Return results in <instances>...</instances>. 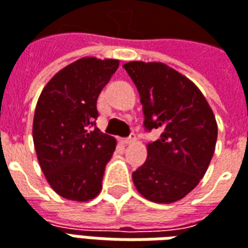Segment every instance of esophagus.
<instances>
[{
    "mask_svg": "<svg viewBox=\"0 0 248 248\" xmlns=\"http://www.w3.org/2000/svg\"><path fill=\"white\" fill-rule=\"evenodd\" d=\"M134 141H136V136H134V134H131V136L127 137V138H122V140H121V142H122L124 145H129V143H133Z\"/></svg>",
    "mask_w": 248,
    "mask_h": 248,
    "instance_id": "esophagus-1",
    "label": "esophagus"
}]
</instances>
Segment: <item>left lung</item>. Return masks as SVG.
Instances as JSON below:
<instances>
[{
    "mask_svg": "<svg viewBox=\"0 0 248 248\" xmlns=\"http://www.w3.org/2000/svg\"><path fill=\"white\" fill-rule=\"evenodd\" d=\"M146 130L161 129L148 143V158L133 172L137 190L150 202L169 204L195 189L208 169L217 140L214 111L189 79L164 63L129 62Z\"/></svg>",
    "mask_w": 248,
    "mask_h": 248,
    "instance_id": "8db88e82",
    "label": "left lung"
}]
</instances>
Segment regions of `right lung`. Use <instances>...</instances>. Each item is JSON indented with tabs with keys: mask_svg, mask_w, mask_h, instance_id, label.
Wrapping results in <instances>:
<instances>
[{
	"mask_svg": "<svg viewBox=\"0 0 248 248\" xmlns=\"http://www.w3.org/2000/svg\"><path fill=\"white\" fill-rule=\"evenodd\" d=\"M118 67L115 59H79L59 71L40 94L34 149L48 184L67 200L88 202L102 189L117 141L96 127V105Z\"/></svg>",
	"mask_w": 248,
	"mask_h": 248,
	"instance_id": "obj_1",
	"label": "right lung"
}]
</instances>
